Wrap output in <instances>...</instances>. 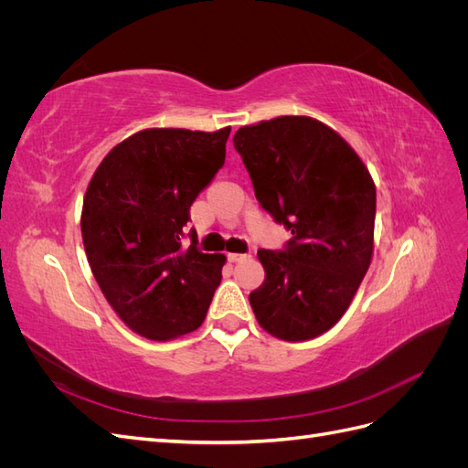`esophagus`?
I'll return each instance as SVG.
<instances>
[{
    "mask_svg": "<svg viewBox=\"0 0 468 468\" xmlns=\"http://www.w3.org/2000/svg\"><path fill=\"white\" fill-rule=\"evenodd\" d=\"M248 258H250L248 253H229V261L230 263H239V261H244Z\"/></svg>",
    "mask_w": 468,
    "mask_h": 468,
    "instance_id": "obj_1",
    "label": "esophagus"
}]
</instances>
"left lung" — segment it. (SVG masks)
Returning <instances> with one entry per match:
<instances>
[{
  "mask_svg": "<svg viewBox=\"0 0 468 468\" xmlns=\"http://www.w3.org/2000/svg\"><path fill=\"white\" fill-rule=\"evenodd\" d=\"M256 199L291 232L282 250H258L263 285L250 292L261 328L313 339L344 316L371 265L377 191L369 169L330 126L277 117L234 134Z\"/></svg>",
  "mask_w": 468,
  "mask_h": 468,
  "instance_id": "1",
  "label": "left lung"
}]
</instances>
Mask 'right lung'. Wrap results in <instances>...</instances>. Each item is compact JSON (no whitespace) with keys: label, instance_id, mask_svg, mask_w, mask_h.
Returning a JSON list of instances; mask_svg holds the SVG:
<instances>
[{"label":"right lung","instance_id":"add662e5","mask_svg":"<svg viewBox=\"0 0 468 468\" xmlns=\"http://www.w3.org/2000/svg\"><path fill=\"white\" fill-rule=\"evenodd\" d=\"M230 126L217 133L148 129L99 164L81 210L83 248L95 281L140 335L174 339L203 324L224 256L186 248L189 208L224 165Z\"/></svg>","mask_w":468,"mask_h":468}]
</instances>
